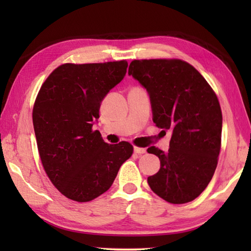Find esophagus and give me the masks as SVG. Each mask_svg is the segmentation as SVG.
<instances>
[{
	"mask_svg": "<svg viewBox=\"0 0 251 251\" xmlns=\"http://www.w3.org/2000/svg\"><path fill=\"white\" fill-rule=\"evenodd\" d=\"M134 151L136 152V154L141 155V154H145V152H146V150H145V148H143V147H137V146H135V147H134Z\"/></svg>",
	"mask_w": 251,
	"mask_h": 251,
	"instance_id": "esophagus-1",
	"label": "esophagus"
}]
</instances>
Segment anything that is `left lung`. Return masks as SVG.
I'll list each match as a JSON object with an SVG mask.
<instances>
[{"instance_id":"8db88e82","label":"left lung","mask_w":251,"mask_h":251,"mask_svg":"<svg viewBox=\"0 0 251 251\" xmlns=\"http://www.w3.org/2000/svg\"><path fill=\"white\" fill-rule=\"evenodd\" d=\"M128 74L150 94L152 122L172 130L167 151L155 146L147 150L160 160L148 185L171 203L194 201L217 167L223 127L217 95L193 65L178 58L134 59Z\"/></svg>"}]
</instances>
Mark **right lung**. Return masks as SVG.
I'll list each match as a JSON object with an SVG mask.
<instances>
[{"mask_svg": "<svg viewBox=\"0 0 251 251\" xmlns=\"http://www.w3.org/2000/svg\"><path fill=\"white\" fill-rule=\"evenodd\" d=\"M126 59L55 69L33 107L37 148L46 175L72 201H91L107 192L133 145L105 143L93 123L106 94L124 78Z\"/></svg>", "mask_w": 251, "mask_h": 251, "instance_id": "obj_1", "label": "right lung"}]
</instances>
